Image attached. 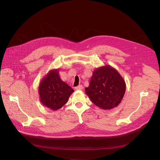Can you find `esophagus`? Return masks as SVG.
Wrapping results in <instances>:
<instances>
[{"label": "esophagus", "instance_id": "1", "mask_svg": "<svg viewBox=\"0 0 160 160\" xmlns=\"http://www.w3.org/2000/svg\"><path fill=\"white\" fill-rule=\"evenodd\" d=\"M83 89V85H79L78 86L75 87V89L76 90H82Z\"/></svg>", "mask_w": 160, "mask_h": 160}]
</instances>
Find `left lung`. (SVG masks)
Listing matches in <instances>:
<instances>
[{"label": "left lung", "mask_w": 160, "mask_h": 160, "mask_svg": "<svg viewBox=\"0 0 160 160\" xmlns=\"http://www.w3.org/2000/svg\"><path fill=\"white\" fill-rule=\"evenodd\" d=\"M125 91V83L119 72L110 66L94 71L85 93L95 105L110 109L120 103Z\"/></svg>", "instance_id": "left-lung-1"}]
</instances>
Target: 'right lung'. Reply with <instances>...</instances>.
Returning a JSON list of instances; mask_svg holds the SVG:
<instances>
[{
	"label": "right lung",
	"mask_w": 160,
	"mask_h": 160,
	"mask_svg": "<svg viewBox=\"0 0 160 160\" xmlns=\"http://www.w3.org/2000/svg\"><path fill=\"white\" fill-rule=\"evenodd\" d=\"M41 103L52 110L62 108L73 92L70 86L62 81L57 70L51 71L42 79L39 85Z\"/></svg>",
	"instance_id": "right-lung-1"
}]
</instances>
